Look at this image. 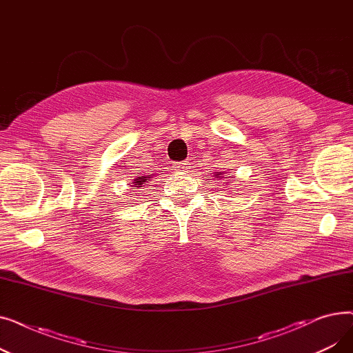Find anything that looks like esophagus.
I'll return each instance as SVG.
<instances>
[{"instance_id":"34e87169","label":"esophagus","mask_w":353,"mask_h":353,"mask_svg":"<svg viewBox=\"0 0 353 353\" xmlns=\"http://www.w3.org/2000/svg\"><path fill=\"white\" fill-rule=\"evenodd\" d=\"M189 163L188 161H180V163H176V167L174 169H177L180 173H184V172H188V165Z\"/></svg>"}]
</instances>
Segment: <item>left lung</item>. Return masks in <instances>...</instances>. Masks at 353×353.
I'll return each mask as SVG.
<instances>
[{"label": "left lung", "mask_w": 353, "mask_h": 353, "mask_svg": "<svg viewBox=\"0 0 353 353\" xmlns=\"http://www.w3.org/2000/svg\"><path fill=\"white\" fill-rule=\"evenodd\" d=\"M216 176H217V177H221L220 174H216ZM228 183H230V181H225V184H228Z\"/></svg>", "instance_id": "8db88e82"}]
</instances>
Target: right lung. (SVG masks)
Instances as JSON below:
<instances>
[{
    "instance_id": "right-lung-1",
    "label": "right lung",
    "mask_w": 353,
    "mask_h": 353,
    "mask_svg": "<svg viewBox=\"0 0 353 353\" xmlns=\"http://www.w3.org/2000/svg\"><path fill=\"white\" fill-rule=\"evenodd\" d=\"M148 180H150V179H148L147 176H141V177H137V179H136V181H134V186H136V188H143L144 184H145Z\"/></svg>"
}]
</instances>
